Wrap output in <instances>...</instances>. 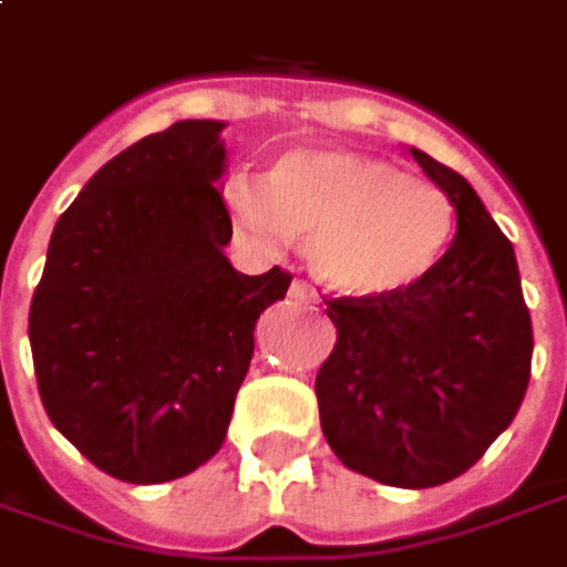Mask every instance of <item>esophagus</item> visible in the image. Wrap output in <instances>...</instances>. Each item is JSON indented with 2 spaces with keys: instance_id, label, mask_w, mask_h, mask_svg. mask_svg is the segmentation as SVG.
Segmentation results:
<instances>
[{
  "instance_id": "1",
  "label": "esophagus",
  "mask_w": 567,
  "mask_h": 567,
  "mask_svg": "<svg viewBox=\"0 0 567 567\" xmlns=\"http://www.w3.org/2000/svg\"><path fill=\"white\" fill-rule=\"evenodd\" d=\"M288 295L301 303H320V295H317L310 285L303 282V279H295V282H291V288H288Z\"/></svg>"
}]
</instances>
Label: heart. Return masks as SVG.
Listing matches in <instances>:
<instances>
[{"mask_svg":"<svg viewBox=\"0 0 567 567\" xmlns=\"http://www.w3.org/2000/svg\"><path fill=\"white\" fill-rule=\"evenodd\" d=\"M219 200L235 235L264 254L307 238L317 279L348 298H389L420 285L455 231L440 187L344 147L288 150L269 175L235 168Z\"/></svg>","mask_w":567,"mask_h":567,"instance_id":"b5f03b06","label":"heart"}]
</instances>
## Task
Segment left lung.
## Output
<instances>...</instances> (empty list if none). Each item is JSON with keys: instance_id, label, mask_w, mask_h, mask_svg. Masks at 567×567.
<instances>
[{"instance_id": "obj_1", "label": "left lung", "mask_w": 567, "mask_h": 567, "mask_svg": "<svg viewBox=\"0 0 567 567\" xmlns=\"http://www.w3.org/2000/svg\"><path fill=\"white\" fill-rule=\"evenodd\" d=\"M408 153L455 206V238L401 295L326 301L339 339L317 373V401L322 436L348 471L426 489L461 477L508 430L534 329L515 247L477 190L423 150Z\"/></svg>"}]
</instances>
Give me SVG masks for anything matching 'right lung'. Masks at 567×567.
Instances as JSON below:
<instances>
[{
  "mask_svg": "<svg viewBox=\"0 0 567 567\" xmlns=\"http://www.w3.org/2000/svg\"><path fill=\"white\" fill-rule=\"evenodd\" d=\"M225 122L122 150L52 228L30 351L52 426L109 477L166 483L223 449L254 326L291 276L225 257Z\"/></svg>",
  "mask_w": 567,
  "mask_h": 567,
  "instance_id": "obj_1",
  "label": "right lung"
}]
</instances>
